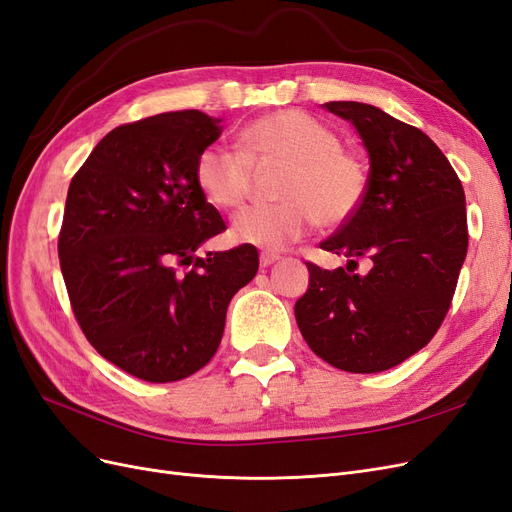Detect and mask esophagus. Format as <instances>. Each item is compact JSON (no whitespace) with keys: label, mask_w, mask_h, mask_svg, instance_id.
<instances>
[{"label":"esophagus","mask_w":512,"mask_h":512,"mask_svg":"<svg viewBox=\"0 0 512 512\" xmlns=\"http://www.w3.org/2000/svg\"><path fill=\"white\" fill-rule=\"evenodd\" d=\"M280 258H282V256H277V254L262 252V254H260V267H271V265H275V262H280Z\"/></svg>","instance_id":"obj_1"}]
</instances>
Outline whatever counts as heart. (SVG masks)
<instances>
[{
	"label": "heart",
	"instance_id": "b5f03b06",
	"mask_svg": "<svg viewBox=\"0 0 512 512\" xmlns=\"http://www.w3.org/2000/svg\"><path fill=\"white\" fill-rule=\"evenodd\" d=\"M288 164L280 205L243 209L232 220L237 243L277 252L305 237L318 220L324 228L348 224L367 196L363 162L342 149L339 136L299 108H282L247 123L241 149L209 145L196 160V181L209 203L237 209L250 194L254 164Z\"/></svg>",
	"mask_w": 512,
	"mask_h": 512
}]
</instances>
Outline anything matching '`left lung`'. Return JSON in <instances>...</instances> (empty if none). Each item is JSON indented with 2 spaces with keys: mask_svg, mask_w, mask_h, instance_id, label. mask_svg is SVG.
Wrapping results in <instances>:
<instances>
[{
  "mask_svg": "<svg viewBox=\"0 0 512 512\" xmlns=\"http://www.w3.org/2000/svg\"><path fill=\"white\" fill-rule=\"evenodd\" d=\"M369 153L365 203L320 247L346 256L333 271L307 262L294 305L307 346L329 365L376 374L438 333L468 254L466 194L451 162L414 126L363 102H327ZM370 260L365 276L353 273Z\"/></svg>",
  "mask_w": 512,
  "mask_h": 512,
  "instance_id": "1",
  "label": "left lung"
}]
</instances>
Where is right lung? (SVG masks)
I'll return each mask as SVG.
<instances>
[{
	"label": "right lung",
	"mask_w": 512,
	"mask_h": 512,
	"mask_svg": "<svg viewBox=\"0 0 512 512\" xmlns=\"http://www.w3.org/2000/svg\"><path fill=\"white\" fill-rule=\"evenodd\" d=\"M220 121L177 111L123 123L70 181L57 250L74 318L106 361L145 382L203 369L230 299L258 271L254 245L196 256L226 230L196 181Z\"/></svg>",
	"instance_id": "obj_1"
}]
</instances>
